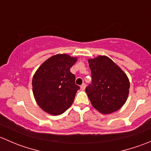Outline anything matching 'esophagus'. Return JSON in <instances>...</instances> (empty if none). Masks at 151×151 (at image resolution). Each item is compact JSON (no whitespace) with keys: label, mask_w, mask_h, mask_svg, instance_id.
<instances>
[{"label":"esophagus","mask_w":151,"mask_h":151,"mask_svg":"<svg viewBox=\"0 0 151 151\" xmlns=\"http://www.w3.org/2000/svg\"><path fill=\"white\" fill-rule=\"evenodd\" d=\"M85 87H86V85H85V83H83V84L81 86H80V88H81V89L83 90V91H84V90L85 89Z\"/></svg>","instance_id":"34e87169"}]
</instances>
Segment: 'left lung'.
Masks as SVG:
<instances>
[{
    "instance_id": "1",
    "label": "left lung",
    "mask_w": 151,
    "mask_h": 151,
    "mask_svg": "<svg viewBox=\"0 0 151 151\" xmlns=\"http://www.w3.org/2000/svg\"><path fill=\"white\" fill-rule=\"evenodd\" d=\"M92 84L85 92L95 109L102 114H110L126 103L130 83L127 75L109 58L99 55L88 60Z\"/></svg>"
}]
</instances>
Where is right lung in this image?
Listing matches in <instances>:
<instances>
[{
  "label": "right lung",
  "mask_w": 151,
  "mask_h": 151,
  "mask_svg": "<svg viewBox=\"0 0 151 151\" xmlns=\"http://www.w3.org/2000/svg\"><path fill=\"white\" fill-rule=\"evenodd\" d=\"M77 58L67 54H57L39 67L32 80L33 93L38 105L52 115L63 114L74 102L80 87L70 68Z\"/></svg>",
  "instance_id": "1"
}]
</instances>
